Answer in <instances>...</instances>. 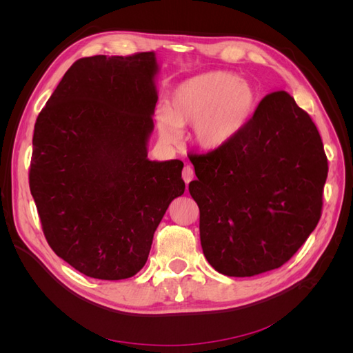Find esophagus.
<instances>
[{
	"mask_svg": "<svg viewBox=\"0 0 353 353\" xmlns=\"http://www.w3.org/2000/svg\"><path fill=\"white\" fill-rule=\"evenodd\" d=\"M194 178V170H193V168L191 166H185L184 169H183V179L185 181V184H188L191 179Z\"/></svg>",
	"mask_w": 353,
	"mask_h": 353,
	"instance_id": "1",
	"label": "esophagus"
}]
</instances>
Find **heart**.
I'll use <instances>...</instances> for the list:
<instances>
[{
    "mask_svg": "<svg viewBox=\"0 0 353 353\" xmlns=\"http://www.w3.org/2000/svg\"><path fill=\"white\" fill-rule=\"evenodd\" d=\"M254 105V91L237 74L212 70L191 77L172 90L168 104L154 109L160 140L176 144L183 126L191 125L194 143L203 150H216L236 137Z\"/></svg>",
    "mask_w": 353,
    "mask_h": 353,
    "instance_id": "obj_1",
    "label": "heart"
}]
</instances>
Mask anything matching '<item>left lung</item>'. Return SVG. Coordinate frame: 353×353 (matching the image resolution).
I'll use <instances>...</instances> for the list:
<instances>
[{
  "instance_id": "8db88e82",
  "label": "left lung",
  "mask_w": 353,
  "mask_h": 353,
  "mask_svg": "<svg viewBox=\"0 0 353 353\" xmlns=\"http://www.w3.org/2000/svg\"><path fill=\"white\" fill-rule=\"evenodd\" d=\"M190 160L201 249L223 275L280 268L321 218L324 145L311 116L285 91L266 95L230 143Z\"/></svg>"
}]
</instances>
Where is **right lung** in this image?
Returning a JSON list of instances; mask_svg holds the SVG:
<instances>
[{"mask_svg":"<svg viewBox=\"0 0 353 353\" xmlns=\"http://www.w3.org/2000/svg\"><path fill=\"white\" fill-rule=\"evenodd\" d=\"M154 51L73 63L41 110L30 194L54 253L99 280L140 271L185 184L178 159L147 157L157 103Z\"/></svg>","mask_w":353,"mask_h":353,"instance_id":"add662e5","label":"right lung"}]
</instances>
